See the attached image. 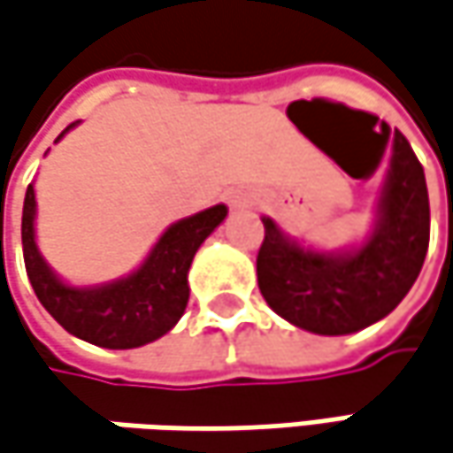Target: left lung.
Wrapping results in <instances>:
<instances>
[{
	"label": "left lung",
	"mask_w": 453,
	"mask_h": 453,
	"mask_svg": "<svg viewBox=\"0 0 453 453\" xmlns=\"http://www.w3.org/2000/svg\"><path fill=\"white\" fill-rule=\"evenodd\" d=\"M431 207L426 173L403 133L395 130L380 220L359 251H305L264 218L256 256L258 289L269 307L297 328L320 335L357 333L389 315L411 292L426 261Z\"/></svg>",
	"instance_id": "left-lung-1"
}]
</instances>
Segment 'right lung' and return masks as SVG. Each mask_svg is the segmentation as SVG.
<instances>
[{"mask_svg": "<svg viewBox=\"0 0 453 453\" xmlns=\"http://www.w3.org/2000/svg\"><path fill=\"white\" fill-rule=\"evenodd\" d=\"M76 122L56 138L61 141ZM226 204H215L172 226L148 253L143 266L104 287H68L42 261L35 246V189L25 192L22 204V256L30 284L41 305L71 335L102 349H138L169 333L184 315L189 300L187 272L202 241L226 220Z\"/></svg>", "mask_w": 453, "mask_h": 453, "instance_id": "obj_1", "label": "right lung"}]
</instances>
